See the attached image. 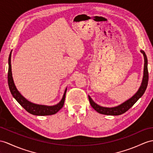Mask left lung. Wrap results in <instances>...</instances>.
Masks as SVG:
<instances>
[{
    "label": "left lung",
    "mask_w": 153,
    "mask_h": 153,
    "mask_svg": "<svg viewBox=\"0 0 153 153\" xmlns=\"http://www.w3.org/2000/svg\"><path fill=\"white\" fill-rule=\"evenodd\" d=\"M141 53L143 54L144 56V69H143V76L142 82L140 85L138 90L134 95L131 98L126 100L125 102H123L121 105H118L115 107L108 108V107H103L98 105L96 104L92 99L90 97V96L88 95V98L89 102H90L91 106L93 107L95 110L97 111L98 113L108 115H119L124 114L126 111L128 110L137 101L141 96L143 95L146 88L147 87L148 80H149V73L147 69V58L143 51H140Z\"/></svg>",
    "instance_id": "1"
}]
</instances>
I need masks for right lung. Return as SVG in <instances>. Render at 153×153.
<instances>
[{"label":"right lung","mask_w":153,"mask_h":153,"mask_svg":"<svg viewBox=\"0 0 153 153\" xmlns=\"http://www.w3.org/2000/svg\"><path fill=\"white\" fill-rule=\"evenodd\" d=\"M11 56H12V51L10 54L8 58V82L10 90L12 96L20 104V105L23 107L28 113L35 115H53L60 110L64 105L65 94L67 91V88L63 95V97L60 102L57 105L54 106H46L42 105H37V104L32 103L26 99L17 89L15 85L14 82L12 77V65H11Z\"/></svg>","instance_id":"1"}]
</instances>
